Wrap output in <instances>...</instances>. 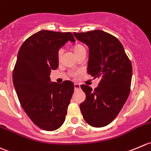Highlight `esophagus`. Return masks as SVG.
<instances>
[{
	"label": "esophagus",
	"mask_w": 151,
	"mask_h": 151,
	"mask_svg": "<svg viewBox=\"0 0 151 151\" xmlns=\"http://www.w3.org/2000/svg\"><path fill=\"white\" fill-rule=\"evenodd\" d=\"M74 88H75L76 90H77V89H80L81 86L79 84H78V83H75V84H74Z\"/></svg>",
	"instance_id": "esophagus-1"
}]
</instances>
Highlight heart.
<instances>
[{
	"label": "heart",
	"mask_w": 151,
	"mask_h": 151,
	"mask_svg": "<svg viewBox=\"0 0 151 151\" xmlns=\"http://www.w3.org/2000/svg\"><path fill=\"white\" fill-rule=\"evenodd\" d=\"M83 51H86V48H85V47L83 45L78 44L75 45V47H74V52H75L76 55H78L79 53H81V52ZM62 53H63V49H59V51H58V58H59V59L61 58ZM77 73L78 72H76V71H74V72L71 73V74H72V75H76V74H77Z\"/></svg>",
	"instance_id": "heart-1"
}]
</instances>
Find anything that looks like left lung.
Wrapping results in <instances>:
<instances>
[{"label":"left lung","instance_id":"8db88e82","mask_svg":"<svg viewBox=\"0 0 151 151\" xmlns=\"http://www.w3.org/2000/svg\"><path fill=\"white\" fill-rule=\"evenodd\" d=\"M73 35L89 47L87 73L100 79L94 90L88 85L81 86L86 94L81 111L89 126L104 127L114 120L128 99L132 65L123 45L111 34L95 30Z\"/></svg>","mask_w":151,"mask_h":151}]
</instances>
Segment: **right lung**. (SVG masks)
<instances>
[{
	"label": "right lung",
	"mask_w": 151,
	"mask_h": 151,
	"mask_svg": "<svg viewBox=\"0 0 151 151\" xmlns=\"http://www.w3.org/2000/svg\"><path fill=\"white\" fill-rule=\"evenodd\" d=\"M68 41L75 42L71 33L43 30L27 39L17 54L13 83L19 101L31 121L45 131H55L65 120L74 84L50 82L52 70L59 66L58 51Z\"/></svg>",
	"instance_id": "obj_1"
}]
</instances>
